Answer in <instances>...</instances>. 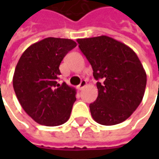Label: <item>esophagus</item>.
Here are the masks:
<instances>
[{
    "mask_svg": "<svg viewBox=\"0 0 159 159\" xmlns=\"http://www.w3.org/2000/svg\"><path fill=\"white\" fill-rule=\"evenodd\" d=\"M86 85H87V81H86L85 80H81V82H80V84L78 86V89H80V90H81V89H82Z\"/></svg>",
    "mask_w": 159,
    "mask_h": 159,
    "instance_id": "obj_1",
    "label": "esophagus"
}]
</instances>
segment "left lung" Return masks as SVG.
<instances>
[{
	"instance_id": "obj_1",
	"label": "left lung",
	"mask_w": 159,
	"mask_h": 159,
	"mask_svg": "<svg viewBox=\"0 0 159 159\" xmlns=\"http://www.w3.org/2000/svg\"><path fill=\"white\" fill-rule=\"evenodd\" d=\"M77 41L97 80L98 96L89 105L94 120L103 125L125 121L143 101L146 88L147 75L137 55L105 35Z\"/></svg>"
}]
</instances>
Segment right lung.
Masks as SVG:
<instances>
[{
	"label": "right lung",
	"mask_w": 159,
	"mask_h": 159,
	"mask_svg": "<svg viewBox=\"0 0 159 159\" xmlns=\"http://www.w3.org/2000/svg\"><path fill=\"white\" fill-rule=\"evenodd\" d=\"M77 46L74 40L48 37L27 48L16 64L13 88L24 111L40 125L65 123L76 101V90L58 83L59 65Z\"/></svg>",
	"instance_id": "right-lung-1"
}]
</instances>
